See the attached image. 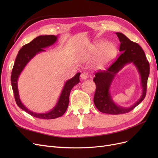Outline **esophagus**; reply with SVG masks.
Listing matches in <instances>:
<instances>
[{
  "instance_id": "34e87169",
  "label": "esophagus",
  "mask_w": 158,
  "mask_h": 158,
  "mask_svg": "<svg viewBox=\"0 0 158 158\" xmlns=\"http://www.w3.org/2000/svg\"><path fill=\"white\" fill-rule=\"evenodd\" d=\"M80 77L82 80H85V79H87V78H88V74L85 73H83L81 74Z\"/></svg>"
}]
</instances>
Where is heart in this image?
I'll return each instance as SVG.
<instances>
[{
  "label": "heart",
  "instance_id": "obj_1",
  "mask_svg": "<svg viewBox=\"0 0 158 158\" xmlns=\"http://www.w3.org/2000/svg\"><path fill=\"white\" fill-rule=\"evenodd\" d=\"M117 47L113 43L99 41L90 47L85 58L93 59L96 57L95 66L98 69H104L115 59L117 55Z\"/></svg>",
  "mask_w": 158,
  "mask_h": 158
}]
</instances>
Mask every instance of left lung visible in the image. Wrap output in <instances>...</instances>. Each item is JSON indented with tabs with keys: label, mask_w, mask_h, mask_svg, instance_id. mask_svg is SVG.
<instances>
[{
	"label": "left lung",
	"mask_w": 158,
	"mask_h": 158,
	"mask_svg": "<svg viewBox=\"0 0 158 158\" xmlns=\"http://www.w3.org/2000/svg\"><path fill=\"white\" fill-rule=\"evenodd\" d=\"M121 42L119 51L122 52L114 63L106 69L99 70L95 74L94 81L96 89L94 97L95 107L100 112L111 114H120L130 112L139 105L146 94L148 78L150 74V64L142 47L136 43L131 41L122 33L117 32ZM132 62L136 66L141 76L143 94L141 98L130 108L118 106L112 99L109 88L116 74L127 64Z\"/></svg>",
	"instance_id": "obj_1"
}]
</instances>
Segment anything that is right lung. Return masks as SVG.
<instances>
[{
	"label": "right lung",
	"mask_w": 158,
	"mask_h": 158,
	"mask_svg": "<svg viewBox=\"0 0 158 158\" xmlns=\"http://www.w3.org/2000/svg\"><path fill=\"white\" fill-rule=\"evenodd\" d=\"M57 40V36L48 35H40L33 40L29 44L23 45L22 49L19 51L15 60L11 74V84L14 94V98L16 104L19 107H20L23 111L31 114V116L43 118V119H52L61 117L67 109L69 103V95L70 91L75 85L80 82V73L76 74L73 78L66 81L64 88L54 108L48 113H37L32 112L30 110L27 109L21 102L18 89V79L19 76L26 65L28 63L33 56L36 54L42 51H45L44 49L45 47L54 44Z\"/></svg>",
	"instance_id": "add662e5"
}]
</instances>
